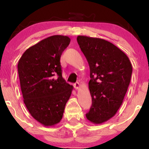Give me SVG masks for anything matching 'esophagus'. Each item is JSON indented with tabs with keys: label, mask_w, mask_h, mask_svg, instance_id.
<instances>
[{
	"label": "esophagus",
	"mask_w": 149,
	"mask_h": 149,
	"mask_svg": "<svg viewBox=\"0 0 149 149\" xmlns=\"http://www.w3.org/2000/svg\"><path fill=\"white\" fill-rule=\"evenodd\" d=\"M74 87L76 89H79V87H80V84H79V82L75 83L74 84Z\"/></svg>",
	"instance_id": "esophagus-1"
}]
</instances>
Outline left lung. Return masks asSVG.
Here are the masks:
<instances>
[{"instance_id":"obj_1","label":"left lung","mask_w":149,"mask_h":149,"mask_svg":"<svg viewBox=\"0 0 149 149\" xmlns=\"http://www.w3.org/2000/svg\"><path fill=\"white\" fill-rule=\"evenodd\" d=\"M77 40L90 68L92 105L86 117L94 124L103 123L115 116L123 103L132 64L125 53L104 39L78 36Z\"/></svg>"}]
</instances>
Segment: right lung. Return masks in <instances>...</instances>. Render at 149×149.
Listing matches in <instances>:
<instances>
[{"label":"right lung","instance_id":"right-lung-1","mask_svg":"<svg viewBox=\"0 0 149 149\" xmlns=\"http://www.w3.org/2000/svg\"><path fill=\"white\" fill-rule=\"evenodd\" d=\"M70 42L67 36H49L28 48L18 62L24 102L32 117L47 127L60 122L73 89L63 79L60 64Z\"/></svg>","mask_w":149,"mask_h":149}]
</instances>
